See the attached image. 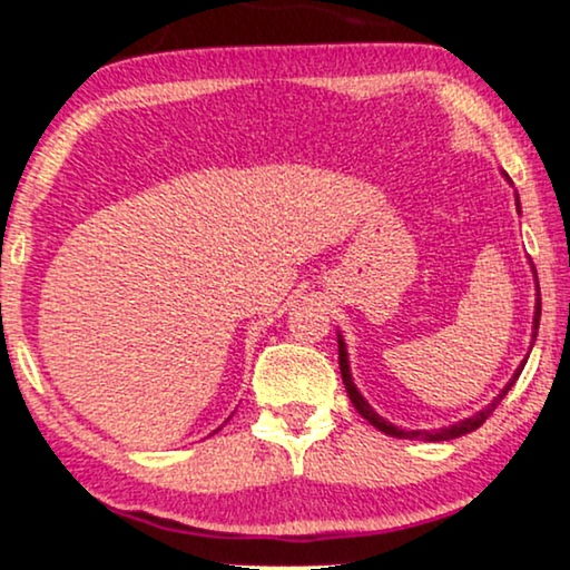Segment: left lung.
I'll return each mask as SVG.
<instances>
[{"mask_svg":"<svg viewBox=\"0 0 570 570\" xmlns=\"http://www.w3.org/2000/svg\"><path fill=\"white\" fill-rule=\"evenodd\" d=\"M539 317H542V298H537V314H533V341H537V330H539ZM338 360H341V375H343V385H346V393H348V399H351V404H354V410L362 414L364 420H367L370 425H375L377 431H383V433H389V435H396V439H425V441H449V439H460V435H465V433H470V431H475V428H481L483 423H487L489 420V414L497 410V406H500V402L504 396H508V391L512 389V383L518 381V375H521V370H523V364L521 367L515 370V375H512V381L504 385L502 389V393L500 396L494 399V402H491L487 410H481V412H475L473 417H468V420H462V423H456V425H452V428H441V431H435V433H431V431H402V428H393L391 423H385V420L381 417V414H375V410H372V406L364 402L362 399V393L356 391V385H354V381H351V370H348V354H346V346H343V341L338 338Z\"/></svg>","mask_w":570,"mask_h":570,"instance_id":"8db88e82","label":"left lung"}]
</instances>
